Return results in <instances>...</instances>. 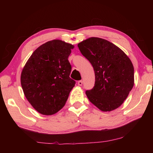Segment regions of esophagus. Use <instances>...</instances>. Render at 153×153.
Segmentation results:
<instances>
[{"mask_svg":"<svg viewBox=\"0 0 153 153\" xmlns=\"http://www.w3.org/2000/svg\"><path fill=\"white\" fill-rule=\"evenodd\" d=\"M77 84H78V86H82V84H83L82 80H79V81L77 82Z\"/></svg>","mask_w":153,"mask_h":153,"instance_id":"34e87169","label":"esophagus"}]
</instances>
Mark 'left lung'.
<instances>
[{"label":"left lung","mask_w":153,"mask_h":153,"mask_svg":"<svg viewBox=\"0 0 153 153\" xmlns=\"http://www.w3.org/2000/svg\"><path fill=\"white\" fill-rule=\"evenodd\" d=\"M77 46L94 70V86L86 91L90 101L102 111L120 107L134 84L130 59L121 49L102 38H89Z\"/></svg>","instance_id":"left-lung-1"}]
</instances>
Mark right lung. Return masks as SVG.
I'll return each instance as SVG.
<instances>
[{"mask_svg": "<svg viewBox=\"0 0 153 153\" xmlns=\"http://www.w3.org/2000/svg\"><path fill=\"white\" fill-rule=\"evenodd\" d=\"M74 46L53 40L40 46L21 74L23 91L31 105L42 115H51L63 108L76 82L69 77L68 57Z\"/></svg>", "mask_w": 153, "mask_h": 153, "instance_id": "1", "label": "right lung"}]
</instances>
